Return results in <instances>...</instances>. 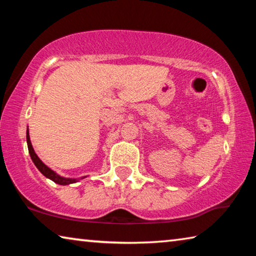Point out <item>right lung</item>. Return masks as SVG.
I'll list each match as a JSON object with an SVG mask.
<instances>
[{
	"instance_id": "add662e5",
	"label": "right lung",
	"mask_w": 256,
	"mask_h": 256,
	"mask_svg": "<svg viewBox=\"0 0 256 256\" xmlns=\"http://www.w3.org/2000/svg\"><path fill=\"white\" fill-rule=\"evenodd\" d=\"M27 144H28L29 154H30V157H32V160L34 162V166L38 168V170H40L42 175L47 177V178H50V180H53L54 183L60 184V185H68V184L76 183V182L79 180L86 178V176L81 177V178H66V177H62V176H60L58 174H56L54 170H52L50 167H47L46 164L40 159V157H38V156L36 154V152H34V150L32 146V141H30L28 130H27Z\"/></svg>"
}]
</instances>
